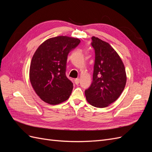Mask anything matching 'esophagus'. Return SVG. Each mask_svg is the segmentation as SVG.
I'll use <instances>...</instances> for the list:
<instances>
[{"mask_svg":"<svg viewBox=\"0 0 152 152\" xmlns=\"http://www.w3.org/2000/svg\"><path fill=\"white\" fill-rule=\"evenodd\" d=\"M79 82H80V79H75V84L76 85L79 84Z\"/></svg>","mask_w":152,"mask_h":152,"instance_id":"obj_1","label":"esophagus"}]
</instances>
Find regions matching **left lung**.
<instances>
[{
	"mask_svg": "<svg viewBox=\"0 0 152 152\" xmlns=\"http://www.w3.org/2000/svg\"><path fill=\"white\" fill-rule=\"evenodd\" d=\"M95 61L93 82L85 91L86 99L97 108H104L118 98L125 88V66L117 53L108 42L93 37Z\"/></svg>",
	"mask_w": 152,
	"mask_h": 152,
	"instance_id": "1",
	"label": "left lung"
}]
</instances>
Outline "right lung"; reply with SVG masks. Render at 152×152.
Segmentation results:
<instances>
[{"label": "right lung", "instance_id": "right-lung-1", "mask_svg": "<svg viewBox=\"0 0 152 152\" xmlns=\"http://www.w3.org/2000/svg\"><path fill=\"white\" fill-rule=\"evenodd\" d=\"M80 42L79 39L58 36L44 41L36 50L30 66V80L44 102L58 104L70 97L73 86L66 76L67 57Z\"/></svg>", "mask_w": 152, "mask_h": 152}]
</instances>
